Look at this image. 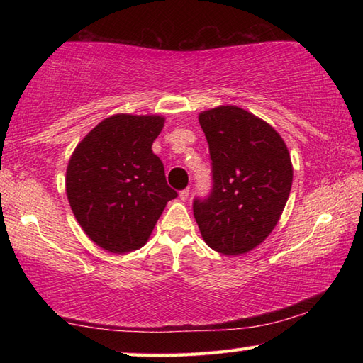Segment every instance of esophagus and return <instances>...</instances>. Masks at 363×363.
<instances>
[{"mask_svg":"<svg viewBox=\"0 0 363 363\" xmlns=\"http://www.w3.org/2000/svg\"><path fill=\"white\" fill-rule=\"evenodd\" d=\"M189 196H190V190L189 189H184V190L179 191V198L182 199V201H187Z\"/></svg>","mask_w":363,"mask_h":363,"instance_id":"esophagus-1","label":"esophagus"}]
</instances>
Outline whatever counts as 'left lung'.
I'll return each instance as SVG.
<instances>
[{
	"mask_svg": "<svg viewBox=\"0 0 363 363\" xmlns=\"http://www.w3.org/2000/svg\"><path fill=\"white\" fill-rule=\"evenodd\" d=\"M212 159L211 196L195 199L203 240L225 256L250 252L272 234L290 195L293 167L282 137L237 106L198 115Z\"/></svg>",
	"mask_w": 363,
	"mask_h": 363,
	"instance_id": "left-lung-1",
	"label": "left lung"
}]
</instances>
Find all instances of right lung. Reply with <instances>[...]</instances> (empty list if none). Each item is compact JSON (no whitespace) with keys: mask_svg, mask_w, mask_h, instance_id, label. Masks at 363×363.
I'll list each match as a JSON object with an SVG mask.
<instances>
[{"mask_svg":"<svg viewBox=\"0 0 363 363\" xmlns=\"http://www.w3.org/2000/svg\"><path fill=\"white\" fill-rule=\"evenodd\" d=\"M164 123L162 115H112L68 160V203L84 233L107 252L142 248L167 203L177 196L151 150Z\"/></svg>","mask_w":363,"mask_h":363,"instance_id":"obj_1","label":"right lung"}]
</instances>
